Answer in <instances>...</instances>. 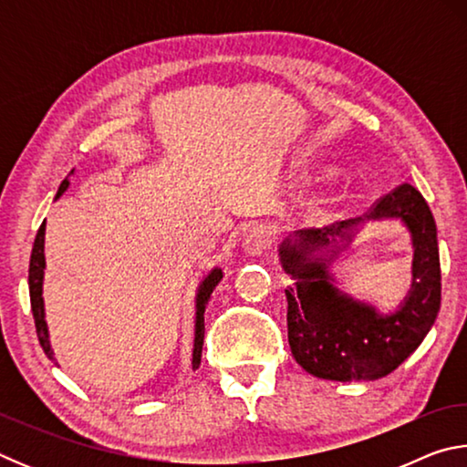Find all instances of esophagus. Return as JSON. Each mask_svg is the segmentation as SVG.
Masks as SVG:
<instances>
[{
	"mask_svg": "<svg viewBox=\"0 0 467 467\" xmlns=\"http://www.w3.org/2000/svg\"><path fill=\"white\" fill-rule=\"evenodd\" d=\"M270 244H272V231L267 226L259 224L255 228H251L247 236H244L243 249L247 255L257 257V255H262L265 249H270Z\"/></svg>",
	"mask_w": 467,
	"mask_h": 467,
	"instance_id": "esophagus-1",
	"label": "esophagus"
}]
</instances>
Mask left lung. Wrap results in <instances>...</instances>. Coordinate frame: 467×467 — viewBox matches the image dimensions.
I'll list each match as a JSON object with an SVG mask.
<instances>
[{
  "label": "left lung",
  "mask_w": 467,
  "mask_h": 467,
  "mask_svg": "<svg viewBox=\"0 0 467 467\" xmlns=\"http://www.w3.org/2000/svg\"><path fill=\"white\" fill-rule=\"evenodd\" d=\"M400 219L410 233L413 284L389 314L354 299L337 286L330 265L362 225ZM290 275L288 344L292 357L313 377L327 381H375L393 373L429 334L441 309L437 224L418 189L400 185L367 216L323 231H300L278 244Z\"/></svg>",
  "instance_id": "1"
}]
</instances>
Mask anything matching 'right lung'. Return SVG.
Returning <instances> with one entry per match:
<instances>
[{
	"label": "right lung",
	"mask_w": 467,
	"mask_h": 467,
	"mask_svg": "<svg viewBox=\"0 0 467 467\" xmlns=\"http://www.w3.org/2000/svg\"><path fill=\"white\" fill-rule=\"evenodd\" d=\"M74 175V171L69 172ZM69 189V177L63 179V183L57 189V195L55 200L66 193ZM45 223L41 224L36 233V239L33 244V253H30V267H28V290H30V306H33V317H35V326H36V336L38 342H41L43 350L47 354V358L55 360V352L49 342V327H47V319H45V300H43V282H45ZM223 280V270L220 267H212V270L203 275V280L200 282L195 292V331H193V354H192V367L197 368L202 362V346H203V313H205V305L212 296V292L218 286V282Z\"/></svg>",
	"instance_id": "obj_1"
}]
</instances>
